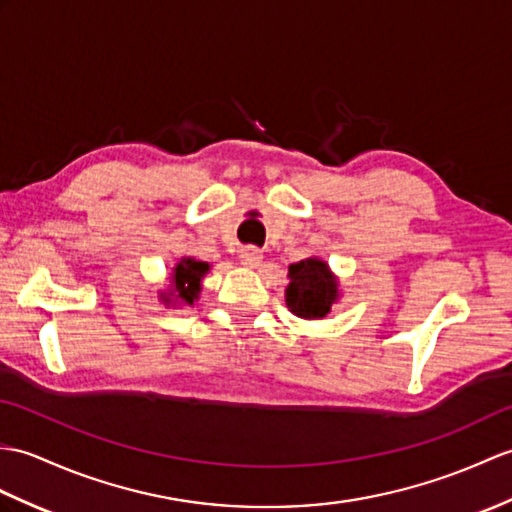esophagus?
Here are the masks:
<instances>
[{"instance_id": "34e87169", "label": "esophagus", "mask_w": 512, "mask_h": 512, "mask_svg": "<svg viewBox=\"0 0 512 512\" xmlns=\"http://www.w3.org/2000/svg\"><path fill=\"white\" fill-rule=\"evenodd\" d=\"M261 251L257 246H244L242 251H240V261H242V266H246V268H257L259 264H261Z\"/></svg>"}]
</instances>
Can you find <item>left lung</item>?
<instances>
[{"instance_id": "1", "label": "left lung", "mask_w": 512, "mask_h": 512, "mask_svg": "<svg viewBox=\"0 0 512 512\" xmlns=\"http://www.w3.org/2000/svg\"><path fill=\"white\" fill-rule=\"evenodd\" d=\"M288 279L285 305L294 316L305 320L327 316L340 296L336 275L329 270L327 261L318 257L296 261L288 270Z\"/></svg>"}]
</instances>
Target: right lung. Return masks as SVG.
Returning <instances> with one entry per match:
<instances>
[{
    "mask_svg": "<svg viewBox=\"0 0 512 512\" xmlns=\"http://www.w3.org/2000/svg\"><path fill=\"white\" fill-rule=\"evenodd\" d=\"M209 272L207 261H198L194 257H183L172 268V285L168 294H161L163 303L174 305H194L200 294V281Z\"/></svg>",
    "mask_w": 512,
    "mask_h": 512,
    "instance_id": "obj_1",
    "label": "right lung"
}]
</instances>
